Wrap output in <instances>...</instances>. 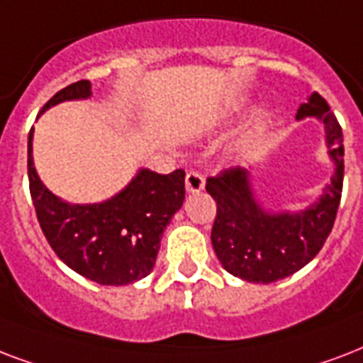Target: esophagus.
<instances>
[{
  "instance_id": "34e87169",
  "label": "esophagus",
  "mask_w": 363,
  "mask_h": 363,
  "mask_svg": "<svg viewBox=\"0 0 363 363\" xmlns=\"http://www.w3.org/2000/svg\"><path fill=\"white\" fill-rule=\"evenodd\" d=\"M184 184H186L188 194H196V192H201V190H203V186H206V181H203V177H201L200 173L190 171V173L186 175V181H184Z\"/></svg>"
}]
</instances>
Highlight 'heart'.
Returning a JSON list of instances; mask_svg holds the SVG:
<instances>
[{
	"label": "heart",
	"instance_id": "b5f03b06",
	"mask_svg": "<svg viewBox=\"0 0 363 363\" xmlns=\"http://www.w3.org/2000/svg\"><path fill=\"white\" fill-rule=\"evenodd\" d=\"M242 108H243V101L234 102V104H230V106L226 108L225 118H230V116H234V114H236V112H240V110H242ZM261 120H262V118H261Z\"/></svg>",
	"mask_w": 363,
	"mask_h": 363
}]
</instances>
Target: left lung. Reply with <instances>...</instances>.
<instances>
[{
  "label": "left lung",
  "instance_id": "left-lung-1",
  "mask_svg": "<svg viewBox=\"0 0 363 363\" xmlns=\"http://www.w3.org/2000/svg\"><path fill=\"white\" fill-rule=\"evenodd\" d=\"M297 120L323 123L325 146L335 165L322 196L303 211H270L257 200L251 173L243 167L207 179V192L217 203L211 243L223 268L251 284L284 280L308 264L323 247L341 201L345 146L342 131L325 99L312 93L297 110Z\"/></svg>",
  "mask_w": 363,
  "mask_h": 363
}]
</instances>
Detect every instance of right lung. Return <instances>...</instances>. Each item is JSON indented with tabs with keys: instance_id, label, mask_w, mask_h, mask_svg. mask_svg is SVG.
I'll use <instances>...</instances> for the list:
<instances>
[{
	"instance_id": "add662e5",
	"label": "right lung",
	"mask_w": 363,
	"mask_h": 363,
	"mask_svg": "<svg viewBox=\"0 0 363 363\" xmlns=\"http://www.w3.org/2000/svg\"><path fill=\"white\" fill-rule=\"evenodd\" d=\"M91 96V82L60 89L40 116L65 101ZM28 135V179L35 215L47 242L66 267L101 286H127L156 264L163 230L184 201V171L160 175L138 169L123 190L99 203H68L41 182Z\"/></svg>"
}]
</instances>
